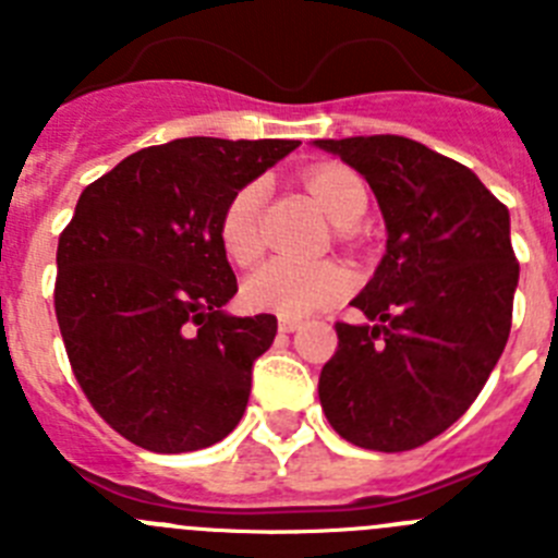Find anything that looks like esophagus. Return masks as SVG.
<instances>
[{"label":"esophagus","mask_w":558,"mask_h":558,"mask_svg":"<svg viewBox=\"0 0 558 558\" xmlns=\"http://www.w3.org/2000/svg\"><path fill=\"white\" fill-rule=\"evenodd\" d=\"M299 327H302V324L295 322V318H279V332H295Z\"/></svg>","instance_id":"34e87169"}]
</instances>
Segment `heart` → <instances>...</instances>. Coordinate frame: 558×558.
<instances>
[{
	"instance_id": "obj_1",
	"label": "heart",
	"mask_w": 558,
	"mask_h": 558,
	"mask_svg": "<svg viewBox=\"0 0 558 558\" xmlns=\"http://www.w3.org/2000/svg\"><path fill=\"white\" fill-rule=\"evenodd\" d=\"M307 192L318 209L332 223L352 226L366 206V186L352 170L340 165L315 167L304 175ZM265 181H248L226 201L218 220V236L226 256L236 265H251L263 254V218ZM352 284L347 268L335 263H290L270 259L248 276L243 284V299L251 310L274 313L282 318H304L315 310L338 302Z\"/></svg>"
}]
</instances>
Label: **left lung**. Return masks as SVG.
Instances as JSON below:
<instances>
[{
	"label": "left lung",
	"instance_id": "8db88e82",
	"mask_svg": "<svg viewBox=\"0 0 558 558\" xmlns=\"http://www.w3.org/2000/svg\"><path fill=\"white\" fill-rule=\"evenodd\" d=\"M363 175L386 220V254L335 324L318 397L363 450L422 447L466 413L511 332L520 263L509 209L470 167L405 136L315 140Z\"/></svg>",
	"mask_w": 558,
	"mask_h": 558
}]
</instances>
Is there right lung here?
<instances>
[{"mask_svg": "<svg viewBox=\"0 0 558 558\" xmlns=\"http://www.w3.org/2000/svg\"><path fill=\"white\" fill-rule=\"evenodd\" d=\"M295 140L190 136L145 147L81 192L58 240L56 315L83 393L150 452H192L243 418L276 318H236L226 201Z\"/></svg>", "mask_w": 558, "mask_h": 558, "instance_id": "right-lung-1", "label": "right lung"}]
</instances>
